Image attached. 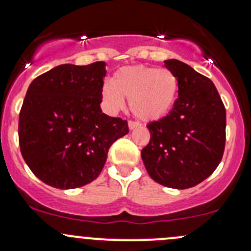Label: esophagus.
<instances>
[{
  "label": "esophagus",
  "instance_id": "1",
  "mask_svg": "<svg viewBox=\"0 0 251 251\" xmlns=\"http://www.w3.org/2000/svg\"><path fill=\"white\" fill-rule=\"evenodd\" d=\"M138 126H140V123H137V121H128V128H130V130H133V128L138 127Z\"/></svg>",
  "mask_w": 251,
  "mask_h": 251
}]
</instances>
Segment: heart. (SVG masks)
<instances>
[{"instance_id": "1", "label": "heart", "mask_w": 251, "mask_h": 251, "mask_svg": "<svg viewBox=\"0 0 251 251\" xmlns=\"http://www.w3.org/2000/svg\"><path fill=\"white\" fill-rule=\"evenodd\" d=\"M178 88V78L171 70L130 65L114 73L111 85H103L102 98L111 111L123 108L126 98L133 115L144 121H155L173 109Z\"/></svg>"}]
</instances>
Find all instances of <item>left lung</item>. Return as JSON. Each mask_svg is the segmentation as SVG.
<instances>
[{"label": "left lung", "mask_w": 251, "mask_h": 251, "mask_svg": "<svg viewBox=\"0 0 251 251\" xmlns=\"http://www.w3.org/2000/svg\"><path fill=\"white\" fill-rule=\"evenodd\" d=\"M165 67L178 78L173 110L148 124L151 141L141 156L149 176L176 189L197 186L221 161L226 142V109L209 77L177 59Z\"/></svg>", "instance_id": "left-lung-1"}]
</instances>
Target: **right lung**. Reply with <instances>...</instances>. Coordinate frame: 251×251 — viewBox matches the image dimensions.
I'll return each mask as SVG.
<instances>
[{"mask_svg":"<svg viewBox=\"0 0 251 251\" xmlns=\"http://www.w3.org/2000/svg\"><path fill=\"white\" fill-rule=\"evenodd\" d=\"M104 62L62 64L30 83L19 114L25 163L50 187L73 189L98 177L127 121L102 113Z\"/></svg>","mask_w":251,"mask_h":251,"instance_id":"1","label":"right lung"}]
</instances>
